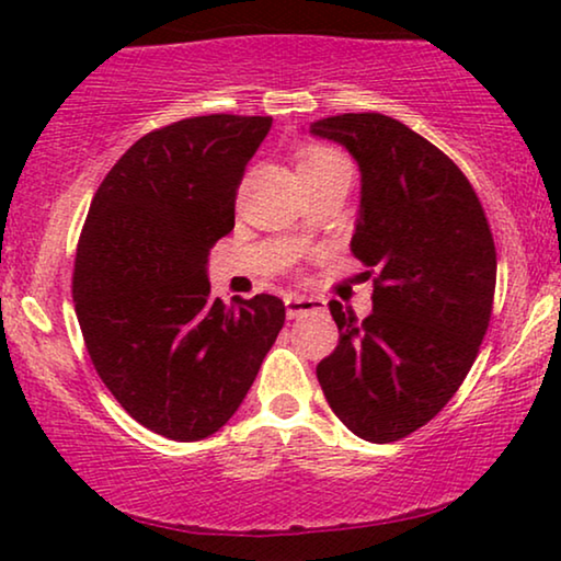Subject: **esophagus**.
<instances>
[{
  "mask_svg": "<svg viewBox=\"0 0 561 561\" xmlns=\"http://www.w3.org/2000/svg\"><path fill=\"white\" fill-rule=\"evenodd\" d=\"M313 309H321L319 298H306V296H298V294L286 296V313H288V319H296V317H301V313L313 311Z\"/></svg>",
  "mask_w": 561,
  "mask_h": 561,
  "instance_id": "obj_1",
  "label": "esophagus"
}]
</instances>
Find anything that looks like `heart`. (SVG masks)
Returning <instances> with one entry per match:
<instances>
[{
    "label": "heart",
    "instance_id": "1",
    "mask_svg": "<svg viewBox=\"0 0 561 561\" xmlns=\"http://www.w3.org/2000/svg\"><path fill=\"white\" fill-rule=\"evenodd\" d=\"M340 163H347V160H344L336 150L324 148V145H304V148L298 150V173L321 171V168Z\"/></svg>",
    "mask_w": 561,
    "mask_h": 561
}]
</instances>
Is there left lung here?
<instances>
[{"label": "left lung", "mask_w": 561, "mask_h": 561, "mask_svg": "<svg viewBox=\"0 0 561 561\" xmlns=\"http://www.w3.org/2000/svg\"><path fill=\"white\" fill-rule=\"evenodd\" d=\"M309 133L357 160L363 188L350 248L375 271L370 317L357 321L329 304L340 344L317 378L352 434L398 442L449 403L478 357L493 313V234L465 173L403 122L336 114Z\"/></svg>", "instance_id": "obj_1"}]
</instances>
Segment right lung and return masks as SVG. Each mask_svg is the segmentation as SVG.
Segmentation results:
<instances>
[{
    "label": "right lung",
    "instance_id": "1",
    "mask_svg": "<svg viewBox=\"0 0 561 561\" xmlns=\"http://www.w3.org/2000/svg\"><path fill=\"white\" fill-rule=\"evenodd\" d=\"M271 125L209 114L160 127L114 163L89 206L73 265L83 342L122 409L165 439L219 432L286 321L278 296L225 306L206 275Z\"/></svg>",
    "mask_w": 561,
    "mask_h": 561
}]
</instances>
